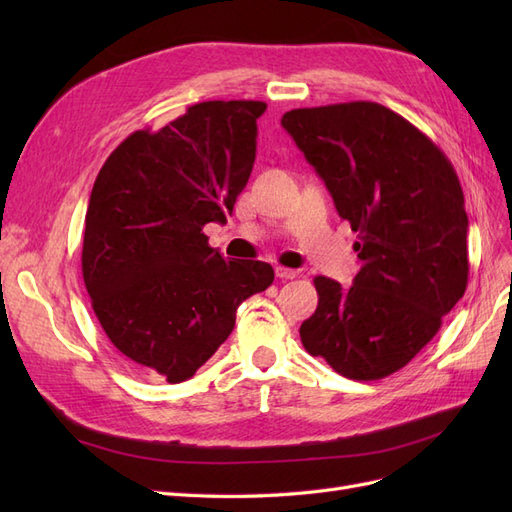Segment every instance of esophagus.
I'll return each mask as SVG.
<instances>
[{"mask_svg":"<svg viewBox=\"0 0 512 512\" xmlns=\"http://www.w3.org/2000/svg\"><path fill=\"white\" fill-rule=\"evenodd\" d=\"M275 275L280 277V280H294V277H297V271L286 269V267H275Z\"/></svg>","mask_w":512,"mask_h":512,"instance_id":"34e87169","label":"esophagus"}]
</instances>
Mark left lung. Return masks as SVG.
I'll return each instance as SVG.
<instances>
[{"mask_svg": "<svg viewBox=\"0 0 512 512\" xmlns=\"http://www.w3.org/2000/svg\"><path fill=\"white\" fill-rule=\"evenodd\" d=\"M284 130L359 235L352 286L318 275L301 342L350 380L408 365L468 286V215L453 164L376 102L294 108Z\"/></svg>", "mask_w": 512, "mask_h": 512, "instance_id": "obj_1", "label": "left lung"}]
</instances>
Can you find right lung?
<instances>
[{"instance_id":"right-lung-1","label":"right lung","mask_w":512,"mask_h":512,"mask_svg":"<svg viewBox=\"0 0 512 512\" xmlns=\"http://www.w3.org/2000/svg\"><path fill=\"white\" fill-rule=\"evenodd\" d=\"M256 100L190 106L158 132L138 130L96 177L83 235V280L113 346L177 384L230 331L237 307L273 284L260 260H224L203 226L226 224L256 160Z\"/></svg>"}]
</instances>
